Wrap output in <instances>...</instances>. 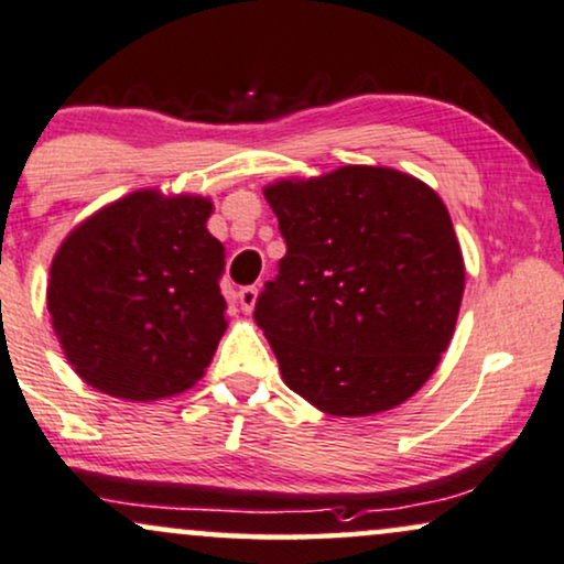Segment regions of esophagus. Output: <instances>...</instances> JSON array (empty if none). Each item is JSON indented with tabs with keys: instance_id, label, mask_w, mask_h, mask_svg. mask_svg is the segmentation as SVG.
I'll use <instances>...</instances> for the list:
<instances>
[{
	"instance_id": "obj_1",
	"label": "esophagus",
	"mask_w": 564,
	"mask_h": 564,
	"mask_svg": "<svg viewBox=\"0 0 564 564\" xmlns=\"http://www.w3.org/2000/svg\"><path fill=\"white\" fill-rule=\"evenodd\" d=\"M257 296H260V289H257V286H243V289L239 291V304H241V310L247 312V315L254 310Z\"/></svg>"
}]
</instances>
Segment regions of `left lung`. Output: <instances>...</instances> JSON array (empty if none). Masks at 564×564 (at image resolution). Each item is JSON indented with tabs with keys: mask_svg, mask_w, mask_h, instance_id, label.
<instances>
[{
	"mask_svg": "<svg viewBox=\"0 0 564 564\" xmlns=\"http://www.w3.org/2000/svg\"><path fill=\"white\" fill-rule=\"evenodd\" d=\"M286 257L254 321L283 383L325 415L365 417L420 391L449 347L465 260L429 183L378 165L264 186Z\"/></svg>",
	"mask_w": 564,
	"mask_h": 564,
	"instance_id": "obj_1",
	"label": "left lung"
}]
</instances>
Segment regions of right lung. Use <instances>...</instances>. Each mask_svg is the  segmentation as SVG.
<instances>
[{
    "mask_svg": "<svg viewBox=\"0 0 564 564\" xmlns=\"http://www.w3.org/2000/svg\"><path fill=\"white\" fill-rule=\"evenodd\" d=\"M213 199L141 188L97 209L59 243L46 310L65 359L101 393L175 397L205 376L226 334V249Z\"/></svg>",
    "mask_w": 564,
    "mask_h": 564,
    "instance_id": "right-lung-1",
    "label": "right lung"
}]
</instances>
